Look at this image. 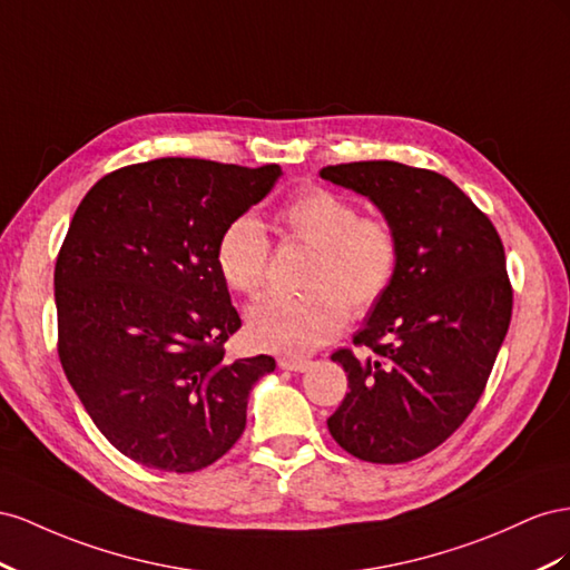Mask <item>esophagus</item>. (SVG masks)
<instances>
[{
	"label": "esophagus",
	"mask_w": 570,
	"mask_h": 570,
	"mask_svg": "<svg viewBox=\"0 0 570 570\" xmlns=\"http://www.w3.org/2000/svg\"><path fill=\"white\" fill-rule=\"evenodd\" d=\"M279 367L282 370H291V372H305L313 367V361H305V357H279Z\"/></svg>",
	"instance_id": "1"
}]
</instances>
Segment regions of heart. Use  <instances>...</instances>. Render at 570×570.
<instances>
[{
  "label": "heart",
  "instance_id": "1",
  "mask_svg": "<svg viewBox=\"0 0 570 570\" xmlns=\"http://www.w3.org/2000/svg\"><path fill=\"white\" fill-rule=\"evenodd\" d=\"M284 240L303 243L307 263L301 296H272L248 313V336L257 348L305 355L327 344L353 315H365L392 288L401 265V236L384 215H361L346 195L305 188L276 213ZM272 243L255 217L234 219L219 236L217 267L226 286L255 298L267 284Z\"/></svg>",
  "mask_w": 570,
  "mask_h": 570
}]
</instances>
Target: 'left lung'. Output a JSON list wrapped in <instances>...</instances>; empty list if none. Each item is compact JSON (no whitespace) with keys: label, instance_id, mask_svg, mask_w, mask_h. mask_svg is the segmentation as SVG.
I'll return each mask as SVG.
<instances>
[{"label":"left lung","instance_id":"8db88e82","mask_svg":"<svg viewBox=\"0 0 570 570\" xmlns=\"http://www.w3.org/2000/svg\"><path fill=\"white\" fill-rule=\"evenodd\" d=\"M320 176L365 195L401 236L396 279L353 336L372 355H332L351 392L327 428L355 459L409 463L463 425L490 380L513 311L503 243L490 217L436 171L377 159Z\"/></svg>","mask_w":570,"mask_h":570}]
</instances>
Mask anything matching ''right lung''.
<instances>
[{
  "label": "right lung",
  "instance_id": "add662e5",
  "mask_svg": "<svg viewBox=\"0 0 570 570\" xmlns=\"http://www.w3.org/2000/svg\"><path fill=\"white\" fill-rule=\"evenodd\" d=\"M282 176L161 157L102 176L80 200L55 267L59 361L114 449L195 473L246 430L272 355L226 361L240 327L217 267L222 232Z\"/></svg>",
  "mask_w": 570,
  "mask_h": 570
}]
</instances>
